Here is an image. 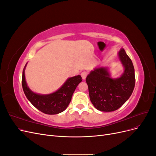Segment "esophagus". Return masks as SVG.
Segmentation results:
<instances>
[{
    "label": "esophagus",
    "instance_id": "obj_1",
    "mask_svg": "<svg viewBox=\"0 0 156 156\" xmlns=\"http://www.w3.org/2000/svg\"><path fill=\"white\" fill-rule=\"evenodd\" d=\"M81 77H82L83 79L84 80V79H86L87 76V73L86 72H83L81 73Z\"/></svg>",
    "mask_w": 156,
    "mask_h": 156
}]
</instances>
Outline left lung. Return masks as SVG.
Instances as JSON below:
<instances>
[{"label":"left lung","mask_w":156,"mask_h":156,"mask_svg":"<svg viewBox=\"0 0 156 156\" xmlns=\"http://www.w3.org/2000/svg\"><path fill=\"white\" fill-rule=\"evenodd\" d=\"M119 57L124 68L120 77L112 79L107 68L100 67L91 71L86 78L90 101L98 110L111 112L117 110L128 100L135 84L133 64L124 49Z\"/></svg>","instance_id":"8db88e82"}]
</instances>
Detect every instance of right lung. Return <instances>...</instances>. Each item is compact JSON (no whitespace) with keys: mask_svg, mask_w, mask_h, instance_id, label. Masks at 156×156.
<instances>
[{"mask_svg":"<svg viewBox=\"0 0 156 156\" xmlns=\"http://www.w3.org/2000/svg\"><path fill=\"white\" fill-rule=\"evenodd\" d=\"M27 64L22 75V87L27 98L36 108L45 114L56 115L63 112L69 104L75 88L82 81L81 75L68 78L63 85L53 93L39 94L33 92L27 86L25 75Z\"/></svg>","mask_w":156,"mask_h":156,"instance_id":"1","label":"right lung"}]
</instances>
